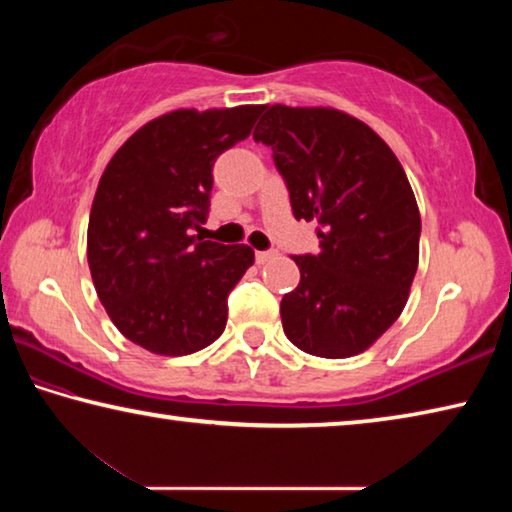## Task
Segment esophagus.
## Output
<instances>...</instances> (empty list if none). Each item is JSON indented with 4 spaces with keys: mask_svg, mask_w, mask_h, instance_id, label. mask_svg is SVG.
<instances>
[{
    "mask_svg": "<svg viewBox=\"0 0 512 512\" xmlns=\"http://www.w3.org/2000/svg\"><path fill=\"white\" fill-rule=\"evenodd\" d=\"M275 255H277L275 250H257L255 259H257V264H266V262H271Z\"/></svg>",
    "mask_w": 512,
    "mask_h": 512,
    "instance_id": "esophagus-1",
    "label": "esophagus"
}]
</instances>
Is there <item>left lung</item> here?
I'll use <instances>...</instances> for the list:
<instances>
[{
    "mask_svg": "<svg viewBox=\"0 0 512 512\" xmlns=\"http://www.w3.org/2000/svg\"><path fill=\"white\" fill-rule=\"evenodd\" d=\"M253 137L271 146L293 216L318 223V253L293 257L300 284L280 302L284 334L316 357H354L402 314L418 271L420 212L402 164L332 108L264 106Z\"/></svg>",
    "mask_w": 512,
    "mask_h": 512,
    "instance_id": "left-lung-1",
    "label": "left lung"
}]
</instances>
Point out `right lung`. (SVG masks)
<instances>
[{
  "instance_id": "obj_1",
  "label": "right lung",
  "mask_w": 512,
  "mask_h": 512,
  "mask_svg": "<svg viewBox=\"0 0 512 512\" xmlns=\"http://www.w3.org/2000/svg\"><path fill=\"white\" fill-rule=\"evenodd\" d=\"M259 112H169L103 171L88 225L92 282L112 323L144 350L180 357L223 334L228 296L255 253L192 232L210 214L216 158L246 140Z\"/></svg>"
}]
</instances>
